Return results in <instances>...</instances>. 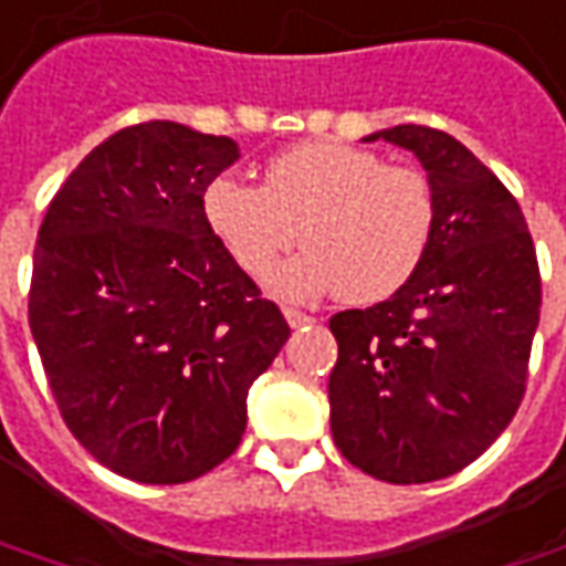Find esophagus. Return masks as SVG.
I'll list each match as a JSON object with an SVG mask.
<instances>
[{"label":"esophagus","mask_w":566,"mask_h":566,"mask_svg":"<svg viewBox=\"0 0 566 566\" xmlns=\"http://www.w3.org/2000/svg\"><path fill=\"white\" fill-rule=\"evenodd\" d=\"M284 318H287V325H291V328H300V325H310V322H315L313 315L300 313V310H291V306L284 310Z\"/></svg>","instance_id":"1"}]
</instances>
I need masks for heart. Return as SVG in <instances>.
<instances>
[{
    "label": "heart",
    "mask_w": 566,
    "mask_h": 566,
    "mask_svg": "<svg viewBox=\"0 0 566 566\" xmlns=\"http://www.w3.org/2000/svg\"><path fill=\"white\" fill-rule=\"evenodd\" d=\"M201 207L210 232L251 279H269L303 237L311 251L272 276V287L282 297L337 291L356 306L412 282L437 229L428 172L334 138L272 154L263 186L222 172L207 182Z\"/></svg>",
    "instance_id": "obj_1"
}]
</instances>
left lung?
<instances>
[{"label":"left lung","instance_id":"8db88e82","mask_svg":"<svg viewBox=\"0 0 566 566\" xmlns=\"http://www.w3.org/2000/svg\"><path fill=\"white\" fill-rule=\"evenodd\" d=\"M375 138L424 164L437 229L406 287L332 315V433L365 474L430 483L480 459L524 399L539 263L514 195L461 142L415 123Z\"/></svg>","mask_w":566,"mask_h":566}]
</instances>
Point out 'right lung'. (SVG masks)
<instances>
[{"mask_svg": "<svg viewBox=\"0 0 566 566\" xmlns=\"http://www.w3.org/2000/svg\"><path fill=\"white\" fill-rule=\"evenodd\" d=\"M238 142L151 120L64 179L33 251L30 332L64 424L114 474L186 483L232 455L282 310L210 232L203 188Z\"/></svg>", "mask_w": 566, "mask_h": 566, "instance_id": "obj_1", "label": "right lung"}]
</instances>
